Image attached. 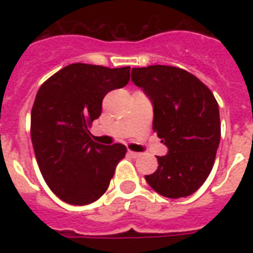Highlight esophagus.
<instances>
[{"label":"esophagus","instance_id":"34e87169","mask_svg":"<svg viewBox=\"0 0 253 253\" xmlns=\"http://www.w3.org/2000/svg\"><path fill=\"white\" fill-rule=\"evenodd\" d=\"M127 154H128V156H131V158H134V159H136L140 156V154H138V152H134V151H128Z\"/></svg>","mask_w":253,"mask_h":253}]
</instances>
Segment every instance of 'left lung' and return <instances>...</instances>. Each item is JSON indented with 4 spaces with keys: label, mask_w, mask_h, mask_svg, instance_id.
<instances>
[{
    "label": "left lung",
    "mask_w": 253,
    "mask_h": 253,
    "mask_svg": "<svg viewBox=\"0 0 253 253\" xmlns=\"http://www.w3.org/2000/svg\"><path fill=\"white\" fill-rule=\"evenodd\" d=\"M131 80L154 106V131L168 147L146 181L168 198L188 197L211 172L220 140L219 107L206 85L170 65L132 68Z\"/></svg>",
    "instance_id": "left-lung-1"
}]
</instances>
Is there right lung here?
Segmentation results:
<instances>
[{
  "label": "right lung",
  "instance_id": "1",
  "mask_svg": "<svg viewBox=\"0 0 253 253\" xmlns=\"http://www.w3.org/2000/svg\"><path fill=\"white\" fill-rule=\"evenodd\" d=\"M128 80L130 67L75 63L49 77L38 90L31 110L34 152L49 189L67 204L98 200L125 158L123 144L93 142L89 126L101 115L103 97L126 86Z\"/></svg>",
  "mask_w": 253,
  "mask_h": 253
}]
</instances>
